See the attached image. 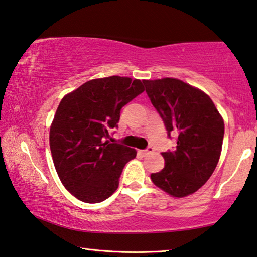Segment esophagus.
<instances>
[{
  "instance_id": "34e87169",
  "label": "esophagus",
  "mask_w": 257,
  "mask_h": 257,
  "mask_svg": "<svg viewBox=\"0 0 257 257\" xmlns=\"http://www.w3.org/2000/svg\"><path fill=\"white\" fill-rule=\"evenodd\" d=\"M142 155L143 156H148V155H150V153H152L153 152V148H151V147H149L147 150H143V151H140Z\"/></svg>"
}]
</instances>
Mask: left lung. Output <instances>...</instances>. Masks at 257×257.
<instances>
[{
	"label": "left lung",
	"instance_id": "1",
	"mask_svg": "<svg viewBox=\"0 0 257 257\" xmlns=\"http://www.w3.org/2000/svg\"><path fill=\"white\" fill-rule=\"evenodd\" d=\"M145 91L163 117L177 149L163 152L165 166L152 173L155 185L172 197H186L211 177L221 153L224 120L205 92L177 78L144 79Z\"/></svg>",
	"mask_w": 257,
	"mask_h": 257
}]
</instances>
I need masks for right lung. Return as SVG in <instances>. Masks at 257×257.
I'll return each instance as SVG.
<instances>
[{"label": "right lung", "instance_id": "obj_1", "mask_svg": "<svg viewBox=\"0 0 257 257\" xmlns=\"http://www.w3.org/2000/svg\"><path fill=\"white\" fill-rule=\"evenodd\" d=\"M143 91L140 79L109 76L84 83L61 100L49 147L61 182L79 201L102 202L117 189L122 170L137 152L106 139L122 107Z\"/></svg>", "mask_w": 257, "mask_h": 257}]
</instances>
